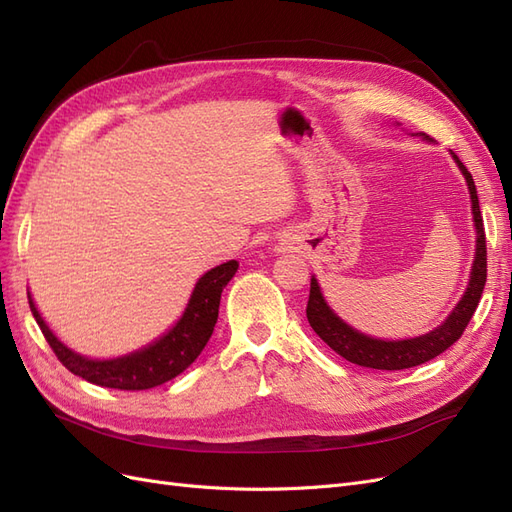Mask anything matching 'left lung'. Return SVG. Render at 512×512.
I'll use <instances>...</instances> for the list:
<instances>
[{"label":"left lung","mask_w":512,"mask_h":512,"mask_svg":"<svg viewBox=\"0 0 512 512\" xmlns=\"http://www.w3.org/2000/svg\"><path fill=\"white\" fill-rule=\"evenodd\" d=\"M455 162L459 164L463 177L468 181L470 196H472V213H474V224H476V258L470 275V284L459 305L453 309V314L446 318L444 324L438 329H433L427 335L404 339V342H384V339L367 337L359 331H354L344 320H339L329 305L324 303V297L320 292L318 282L312 277V288H309V301H307V320L309 327L316 331V335L322 339L324 344L333 348L339 356H344L346 361L369 367V369H408L416 367L421 363H427L436 359L446 348H451L457 339L466 331L468 322L472 320L480 294H483L485 282H487V241H485V226H483V215H480L478 207V196H476V185L468 168L453 153Z\"/></svg>","instance_id":"1"}]
</instances>
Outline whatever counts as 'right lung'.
Listing matches in <instances>:
<instances>
[{"mask_svg":"<svg viewBox=\"0 0 512 512\" xmlns=\"http://www.w3.org/2000/svg\"><path fill=\"white\" fill-rule=\"evenodd\" d=\"M237 267V260H228L224 265L207 271L198 280L188 307L173 329L149 348L113 361H91L81 354H74L46 327L32 297H29V307H32L38 327L55 356L74 376L91 384L106 386V389L147 391L177 378L181 371L198 359V354L209 342L215 322H218L222 290L237 273Z\"/></svg>","mask_w":512,"mask_h":512,"instance_id":"1","label":"right lung"}]
</instances>
